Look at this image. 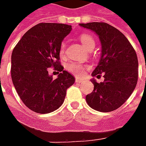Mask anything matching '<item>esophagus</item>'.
<instances>
[{
	"mask_svg": "<svg viewBox=\"0 0 146 146\" xmlns=\"http://www.w3.org/2000/svg\"><path fill=\"white\" fill-rule=\"evenodd\" d=\"M75 82L76 83H83L84 82V81H83L82 80H80V79H79V78H76V79H75Z\"/></svg>",
	"mask_w": 146,
	"mask_h": 146,
	"instance_id": "34e87169",
	"label": "esophagus"
}]
</instances>
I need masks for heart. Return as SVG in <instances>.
Listing matches in <instances>:
<instances>
[{
	"mask_svg": "<svg viewBox=\"0 0 146 146\" xmlns=\"http://www.w3.org/2000/svg\"><path fill=\"white\" fill-rule=\"evenodd\" d=\"M79 40L80 43L82 44V45L84 48L89 51L90 49L94 48L95 46V40L93 39L91 35L87 34V33H82L80 34L79 36ZM66 44L65 42H62L60 45V48H59V53L61 55H63L66 51ZM67 70L70 71V73L74 74L75 76H82L84 71L86 70V67L84 66H83L81 64L78 63H70L67 65Z\"/></svg>",
	"mask_w": 146,
	"mask_h": 146,
	"instance_id": "heart-1",
	"label": "heart"
}]
</instances>
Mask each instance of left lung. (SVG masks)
Masks as SVG:
<instances>
[{"label": "left lung", "instance_id": "left-lung-1", "mask_svg": "<svg viewBox=\"0 0 146 146\" xmlns=\"http://www.w3.org/2000/svg\"><path fill=\"white\" fill-rule=\"evenodd\" d=\"M80 27L94 31L102 45L101 58L92 73L104 81L94 84L93 92L86 102L95 110L107 113L120 107L134 92L138 75V61L135 49L119 30L106 23H80Z\"/></svg>", "mask_w": 146, "mask_h": 146}]
</instances>
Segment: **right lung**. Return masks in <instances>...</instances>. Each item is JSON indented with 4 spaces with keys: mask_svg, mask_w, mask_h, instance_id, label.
Returning <instances> with one entry per match:
<instances>
[{
    "mask_svg": "<svg viewBox=\"0 0 146 146\" xmlns=\"http://www.w3.org/2000/svg\"><path fill=\"white\" fill-rule=\"evenodd\" d=\"M71 30L66 24L39 23L13 49L11 80L21 100L33 112L44 114L58 109L74 84V76L59 62L60 45ZM51 66L60 72L55 80L48 74Z\"/></svg>",
    "mask_w": 146,
    "mask_h": 146,
    "instance_id": "obj_1",
    "label": "right lung"
}]
</instances>
